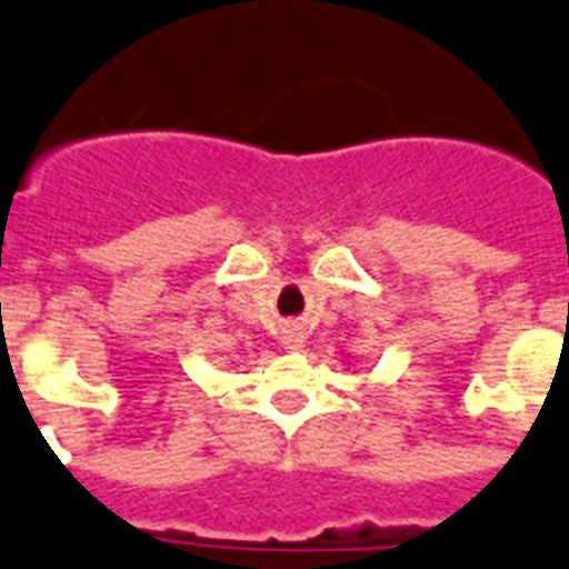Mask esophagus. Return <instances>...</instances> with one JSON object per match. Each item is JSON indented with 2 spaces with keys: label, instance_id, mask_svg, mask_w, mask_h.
I'll list each match as a JSON object with an SVG mask.
<instances>
[{
  "label": "esophagus",
  "instance_id": "34e87169",
  "mask_svg": "<svg viewBox=\"0 0 569 569\" xmlns=\"http://www.w3.org/2000/svg\"><path fill=\"white\" fill-rule=\"evenodd\" d=\"M281 342H284L288 351H299V348H302V333H299V328H288Z\"/></svg>",
  "mask_w": 569,
  "mask_h": 569
}]
</instances>
